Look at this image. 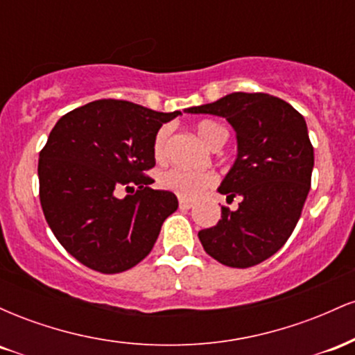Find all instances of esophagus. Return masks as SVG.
<instances>
[{
  "mask_svg": "<svg viewBox=\"0 0 355 355\" xmlns=\"http://www.w3.org/2000/svg\"><path fill=\"white\" fill-rule=\"evenodd\" d=\"M178 207H180V210H190L191 207H193V203L189 202V200H183V198H180V202H178Z\"/></svg>",
  "mask_w": 355,
  "mask_h": 355,
  "instance_id": "obj_1",
  "label": "esophagus"
}]
</instances>
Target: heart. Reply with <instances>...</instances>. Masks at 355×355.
Returning a JSON list of instances; mask_svg holds the SVG:
<instances>
[{"mask_svg":"<svg viewBox=\"0 0 355 355\" xmlns=\"http://www.w3.org/2000/svg\"><path fill=\"white\" fill-rule=\"evenodd\" d=\"M197 135L207 146L217 145L218 141H225V130L215 121L205 120L197 125ZM166 145H168V128H160L153 140V155L158 162H164L166 157ZM217 183V177L205 170H187L175 166L160 175V185L165 190L173 191L183 200H197L207 190Z\"/></svg>","mask_w":355,"mask_h":355,"instance_id":"obj_1","label":"heart"}]
</instances>
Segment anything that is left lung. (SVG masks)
<instances>
[{
	"instance_id": "8db88e82",
	"label": "left lung",
	"mask_w": 355,
	"mask_h": 355,
	"mask_svg": "<svg viewBox=\"0 0 355 355\" xmlns=\"http://www.w3.org/2000/svg\"><path fill=\"white\" fill-rule=\"evenodd\" d=\"M225 118L237 135V158L220 183L227 202L222 218L198 232L210 257L247 268L280 250L294 232L311 190L313 148L304 116L267 93H230L214 103L185 108Z\"/></svg>"
}]
</instances>
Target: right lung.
I'll list each match as a JSON object with an SVG mask.
<instances>
[{"instance_id": "obj_1", "label": "right lung", "mask_w": 355, "mask_h": 355, "mask_svg": "<svg viewBox=\"0 0 355 355\" xmlns=\"http://www.w3.org/2000/svg\"><path fill=\"white\" fill-rule=\"evenodd\" d=\"M178 115L96 100L56 121L40 152V202L55 237L83 266L118 274L152 252L178 200L150 189L145 172L155 166V135Z\"/></svg>"}]
</instances>
